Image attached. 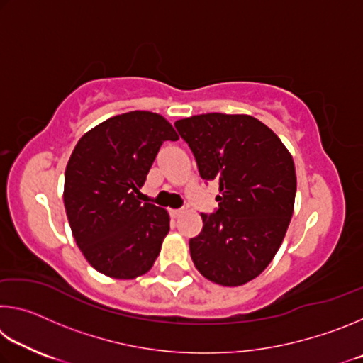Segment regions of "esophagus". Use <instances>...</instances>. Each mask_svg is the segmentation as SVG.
<instances>
[{
    "label": "esophagus",
    "instance_id": "esophagus-1",
    "mask_svg": "<svg viewBox=\"0 0 363 363\" xmlns=\"http://www.w3.org/2000/svg\"><path fill=\"white\" fill-rule=\"evenodd\" d=\"M171 218H179L182 214V210H169Z\"/></svg>",
    "mask_w": 363,
    "mask_h": 363
}]
</instances>
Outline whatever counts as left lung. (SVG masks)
Wrapping results in <instances>:
<instances>
[{
	"mask_svg": "<svg viewBox=\"0 0 363 363\" xmlns=\"http://www.w3.org/2000/svg\"><path fill=\"white\" fill-rule=\"evenodd\" d=\"M192 150L201 179L216 181L218 210L201 214L190 238L199 272L214 284L238 286L274 259L290 224L296 173L277 134L250 115L203 113L174 123Z\"/></svg>",
	"mask_w": 363,
	"mask_h": 363,
	"instance_id": "obj_1",
	"label": "left lung"
}]
</instances>
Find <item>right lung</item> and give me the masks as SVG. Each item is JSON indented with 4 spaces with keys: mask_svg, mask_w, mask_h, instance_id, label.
<instances>
[{
    "mask_svg": "<svg viewBox=\"0 0 363 363\" xmlns=\"http://www.w3.org/2000/svg\"><path fill=\"white\" fill-rule=\"evenodd\" d=\"M164 140H177L162 115L112 116L78 140L67 163L64 205L73 238L91 266L113 279L145 274L169 230L167 210L139 201V189Z\"/></svg>",
    "mask_w": 363,
    "mask_h": 363,
    "instance_id": "1",
    "label": "right lung"
}]
</instances>
